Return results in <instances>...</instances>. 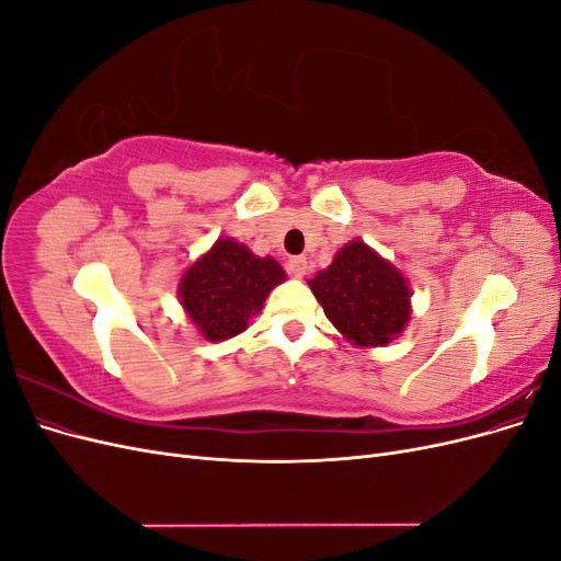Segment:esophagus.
<instances>
[{
  "label": "esophagus",
  "instance_id": "34e87169",
  "mask_svg": "<svg viewBox=\"0 0 561 561\" xmlns=\"http://www.w3.org/2000/svg\"><path fill=\"white\" fill-rule=\"evenodd\" d=\"M287 271H290L295 278L307 276V271H309L307 257H301V254H299V257H290V260H287Z\"/></svg>",
  "mask_w": 561,
  "mask_h": 561
}]
</instances>
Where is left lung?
<instances>
[{
  "instance_id": "obj_1",
  "label": "left lung",
  "mask_w": 561,
  "mask_h": 561,
  "mask_svg": "<svg viewBox=\"0 0 561 561\" xmlns=\"http://www.w3.org/2000/svg\"><path fill=\"white\" fill-rule=\"evenodd\" d=\"M309 287L334 328L358 346L388 344L410 320L407 280L363 241L339 250Z\"/></svg>"
}]
</instances>
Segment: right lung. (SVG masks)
<instances>
[{
	"label": "right lung",
	"mask_w": 561,
	"mask_h": 561,
	"mask_svg": "<svg viewBox=\"0 0 561 561\" xmlns=\"http://www.w3.org/2000/svg\"><path fill=\"white\" fill-rule=\"evenodd\" d=\"M283 280L276 260L254 257L245 245L219 239L182 276L180 299L203 336L222 342L250 325L266 295Z\"/></svg>",
	"instance_id": "obj_1"
}]
</instances>
